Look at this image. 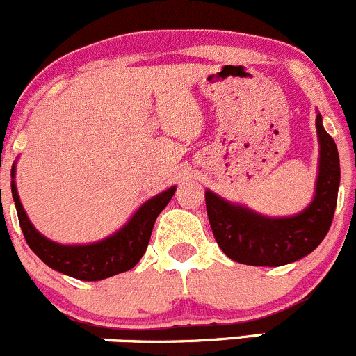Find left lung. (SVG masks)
Instances as JSON below:
<instances>
[{
  "mask_svg": "<svg viewBox=\"0 0 356 356\" xmlns=\"http://www.w3.org/2000/svg\"><path fill=\"white\" fill-rule=\"evenodd\" d=\"M320 143L315 197L301 213L268 218L241 204H232L206 190L211 230L221 251L234 261L252 266H280L298 261L325 238L337 204L341 168L332 136L316 115Z\"/></svg>",
  "mask_w": 356,
  "mask_h": 356,
  "instance_id": "left-lung-1",
  "label": "left lung"
}]
</instances>
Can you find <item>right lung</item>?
Returning a JSON list of instances; mask_svg holds the SVG:
<instances>
[{
    "label": "right lung",
    "instance_id": "right-lung-1",
    "mask_svg": "<svg viewBox=\"0 0 356 356\" xmlns=\"http://www.w3.org/2000/svg\"><path fill=\"white\" fill-rule=\"evenodd\" d=\"M12 178H15V166L12 168ZM175 190L177 186H171L143 202L124 227L104 241L93 244L65 245L50 241L34 228L20 202L15 179H12V195L19 214L20 228L34 254L63 275L88 282L128 272L140 261L149 245L154 223L175 195Z\"/></svg>",
    "mask_w": 356,
    "mask_h": 356
}]
</instances>
